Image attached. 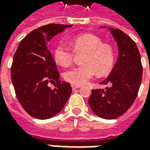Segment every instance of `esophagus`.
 Returning <instances> with one entry per match:
<instances>
[{
    "mask_svg": "<svg viewBox=\"0 0 150 150\" xmlns=\"http://www.w3.org/2000/svg\"><path fill=\"white\" fill-rule=\"evenodd\" d=\"M71 88L72 90H75V89H78V88H80L79 85H76V84H71Z\"/></svg>",
    "mask_w": 150,
    "mask_h": 150,
    "instance_id": "34e87169",
    "label": "esophagus"
}]
</instances>
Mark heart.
<instances>
[{"label": "heart", "instance_id": "b5f03b06", "mask_svg": "<svg viewBox=\"0 0 150 150\" xmlns=\"http://www.w3.org/2000/svg\"><path fill=\"white\" fill-rule=\"evenodd\" d=\"M71 44L73 50L62 42L59 43L54 50V59L62 67L71 64L75 54H83V65L67 71L63 75L66 81L76 85L84 84L96 73L104 75L110 71L114 62L113 51L108 45L104 44L100 38L92 34H83L73 38Z\"/></svg>", "mask_w": 150, "mask_h": 150}]
</instances>
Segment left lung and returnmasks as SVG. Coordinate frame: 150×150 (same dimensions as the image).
<instances>
[{"label":"left lung","instance_id":"left-lung-1","mask_svg":"<svg viewBox=\"0 0 150 150\" xmlns=\"http://www.w3.org/2000/svg\"><path fill=\"white\" fill-rule=\"evenodd\" d=\"M108 30L118 45L119 55L112 72L100 83L108 87L92 90L88 104L96 115L112 120L122 116L136 100L142 83V64L135 42L120 30Z\"/></svg>","mask_w":150,"mask_h":150}]
</instances>
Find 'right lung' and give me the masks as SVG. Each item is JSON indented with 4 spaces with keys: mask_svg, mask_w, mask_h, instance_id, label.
I'll list each match as a JSON object with an SVG mask.
<instances>
[{
    "mask_svg": "<svg viewBox=\"0 0 150 150\" xmlns=\"http://www.w3.org/2000/svg\"><path fill=\"white\" fill-rule=\"evenodd\" d=\"M71 25L49 24L31 31L21 40L11 67L16 96L24 110L34 118L46 120L57 115L67 104L72 89L61 82L47 44L54 36ZM53 90L47 86L54 81Z\"/></svg>",
    "mask_w": 150,
    "mask_h": 150,
    "instance_id": "add662e5",
    "label": "right lung"
}]
</instances>
